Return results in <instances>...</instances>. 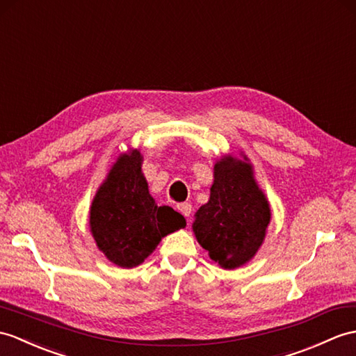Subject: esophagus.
I'll use <instances>...</instances> for the list:
<instances>
[{
  "instance_id": "34e87169",
  "label": "esophagus",
  "mask_w": 356,
  "mask_h": 356,
  "mask_svg": "<svg viewBox=\"0 0 356 356\" xmlns=\"http://www.w3.org/2000/svg\"><path fill=\"white\" fill-rule=\"evenodd\" d=\"M177 211H179L184 217H189V216H191L193 206H191V203H188V202H185V203H179V204H177Z\"/></svg>"
}]
</instances>
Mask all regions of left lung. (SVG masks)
Segmentation results:
<instances>
[{"instance_id":"1","label":"left lung","mask_w":356,"mask_h":356,"mask_svg":"<svg viewBox=\"0 0 356 356\" xmlns=\"http://www.w3.org/2000/svg\"><path fill=\"white\" fill-rule=\"evenodd\" d=\"M271 218L266 194L247 158L222 156L213 165L209 202L195 212L198 244L220 267L234 270L249 262L266 238Z\"/></svg>"}]
</instances>
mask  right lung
<instances>
[{
  "mask_svg": "<svg viewBox=\"0 0 356 356\" xmlns=\"http://www.w3.org/2000/svg\"><path fill=\"white\" fill-rule=\"evenodd\" d=\"M143 154L118 156L90 204L89 227L107 259L122 268L144 262L168 234L186 221L170 206H158L143 175Z\"/></svg>",
  "mask_w": 356,
  "mask_h": 356,
  "instance_id": "right-lung-1",
  "label": "right lung"
}]
</instances>
